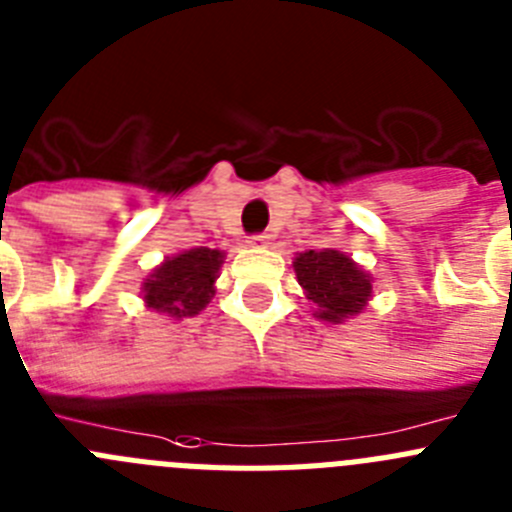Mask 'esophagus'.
<instances>
[{"instance_id":"34e87169","label":"esophagus","mask_w":512,"mask_h":512,"mask_svg":"<svg viewBox=\"0 0 512 512\" xmlns=\"http://www.w3.org/2000/svg\"><path fill=\"white\" fill-rule=\"evenodd\" d=\"M248 246L266 248V246H269V236H266V233H256V236L248 238Z\"/></svg>"}]
</instances>
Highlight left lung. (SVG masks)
Instances as JSON below:
<instances>
[{
  "mask_svg": "<svg viewBox=\"0 0 512 512\" xmlns=\"http://www.w3.org/2000/svg\"><path fill=\"white\" fill-rule=\"evenodd\" d=\"M299 287L314 302V317L340 325L365 309L373 297V279L350 256L335 248L304 251L294 259Z\"/></svg>",
  "mask_w": 512,
  "mask_h": 512,
  "instance_id": "8db88e82",
  "label": "left lung"
}]
</instances>
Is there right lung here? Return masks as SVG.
<instances>
[{
  "instance_id": "right-lung-1",
  "label": "right lung",
  "mask_w": 512,
  "mask_h": 512,
  "mask_svg": "<svg viewBox=\"0 0 512 512\" xmlns=\"http://www.w3.org/2000/svg\"><path fill=\"white\" fill-rule=\"evenodd\" d=\"M220 264H223V251L205 246L167 256L144 279V304L175 320L195 317L213 299Z\"/></svg>"
}]
</instances>
